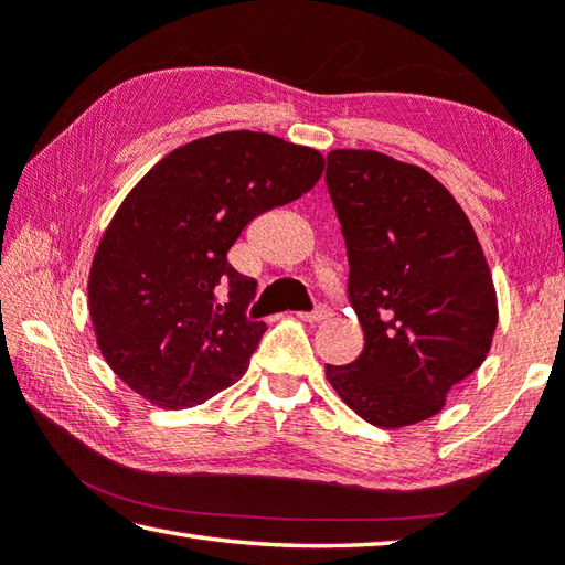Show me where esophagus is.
<instances>
[{"mask_svg": "<svg viewBox=\"0 0 565 565\" xmlns=\"http://www.w3.org/2000/svg\"><path fill=\"white\" fill-rule=\"evenodd\" d=\"M333 316V308H330L328 303H318L313 311H306V313H298V318L301 320H308V323H318V320H326Z\"/></svg>", "mask_w": 565, "mask_h": 565, "instance_id": "1", "label": "esophagus"}]
</instances>
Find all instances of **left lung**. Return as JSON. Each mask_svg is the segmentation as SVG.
Listing matches in <instances>:
<instances>
[{"mask_svg": "<svg viewBox=\"0 0 565 565\" xmlns=\"http://www.w3.org/2000/svg\"><path fill=\"white\" fill-rule=\"evenodd\" d=\"M326 185L364 330L360 358L326 364L328 382L372 426L424 422L492 345L497 296L480 242L456 198L414 163L335 149Z\"/></svg>", "mask_w": 565, "mask_h": 565, "instance_id": "1", "label": "left lung"}]
</instances>
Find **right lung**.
Returning <instances> with one entry per match:
<instances>
[{"mask_svg": "<svg viewBox=\"0 0 565 565\" xmlns=\"http://www.w3.org/2000/svg\"><path fill=\"white\" fill-rule=\"evenodd\" d=\"M326 159L264 131H220L163 157L95 252L87 298L117 377L161 408L207 402L249 367L267 326L227 262L254 217L311 191Z\"/></svg>", "mask_w": 565, "mask_h": 565, "instance_id": "obj_1", "label": "right lung"}]
</instances>
